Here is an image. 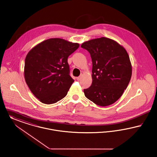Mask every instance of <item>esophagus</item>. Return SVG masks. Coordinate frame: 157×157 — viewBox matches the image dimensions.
<instances>
[{"instance_id": "obj_1", "label": "esophagus", "mask_w": 157, "mask_h": 157, "mask_svg": "<svg viewBox=\"0 0 157 157\" xmlns=\"http://www.w3.org/2000/svg\"><path fill=\"white\" fill-rule=\"evenodd\" d=\"M80 78H81V77H80H80H77L76 78V79H77V80H80Z\"/></svg>"}]
</instances>
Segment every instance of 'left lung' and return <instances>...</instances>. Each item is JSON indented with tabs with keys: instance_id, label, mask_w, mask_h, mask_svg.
<instances>
[{
	"instance_id": "obj_1",
	"label": "left lung",
	"mask_w": 157,
	"mask_h": 157,
	"mask_svg": "<svg viewBox=\"0 0 157 157\" xmlns=\"http://www.w3.org/2000/svg\"><path fill=\"white\" fill-rule=\"evenodd\" d=\"M90 54L92 83L84 89L85 96L100 106L114 103L127 88L132 75L128 52L117 42L102 37L82 43Z\"/></svg>"
}]
</instances>
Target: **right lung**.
<instances>
[{
    "label": "right lung",
    "mask_w": 157,
    "mask_h": 157,
    "mask_svg": "<svg viewBox=\"0 0 157 157\" xmlns=\"http://www.w3.org/2000/svg\"><path fill=\"white\" fill-rule=\"evenodd\" d=\"M78 47L77 43L51 38L28 53L24 67L25 82L41 102L55 103L66 96L74 82L67 59Z\"/></svg>",
    "instance_id": "obj_1"
}]
</instances>
